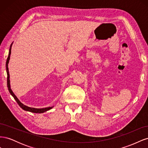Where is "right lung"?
<instances>
[{
    "mask_svg": "<svg viewBox=\"0 0 148 148\" xmlns=\"http://www.w3.org/2000/svg\"><path fill=\"white\" fill-rule=\"evenodd\" d=\"M12 44L10 45V47L9 49V53H8V56L7 57V62H6V70H7V87L8 89V91H9L10 93L11 94V95L13 97L15 100L16 101V102L18 103V104L20 106V107H21V109H23V110H26V111H28V112H33V113H44L45 112L51 109L52 108H53V107H45V108H41V109H37V108H34V107H30L28 106H26L25 105H24L23 104L19 101V99H18L17 97L15 95V94L13 92L12 90L10 88V74H9V71H8V62H9L10 60V54H11V49H12Z\"/></svg>",
    "mask_w": 148,
    "mask_h": 148,
    "instance_id": "add662e5",
    "label": "right lung"
}]
</instances>
